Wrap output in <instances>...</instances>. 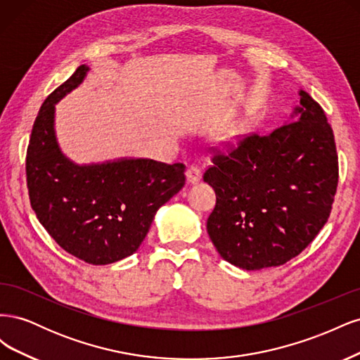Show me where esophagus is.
<instances>
[{
	"instance_id": "esophagus-1",
	"label": "esophagus",
	"mask_w": 360,
	"mask_h": 360,
	"mask_svg": "<svg viewBox=\"0 0 360 360\" xmlns=\"http://www.w3.org/2000/svg\"><path fill=\"white\" fill-rule=\"evenodd\" d=\"M201 180V169L197 167H189L186 171V181L189 184H195Z\"/></svg>"
}]
</instances>
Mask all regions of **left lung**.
Returning a JSON list of instances; mask_svg holds the SVG:
<instances>
[{
  "instance_id": "obj_1",
  "label": "left lung",
  "mask_w": 360,
  "mask_h": 360,
  "mask_svg": "<svg viewBox=\"0 0 360 360\" xmlns=\"http://www.w3.org/2000/svg\"><path fill=\"white\" fill-rule=\"evenodd\" d=\"M284 126L248 136L216 156L204 181L216 193L207 233L219 255L245 270L285 264L320 233L338 186L332 127L303 90Z\"/></svg>"
}]
</instances>
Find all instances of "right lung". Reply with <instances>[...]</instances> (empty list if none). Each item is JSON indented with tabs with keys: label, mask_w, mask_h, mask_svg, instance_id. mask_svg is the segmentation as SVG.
<instances>
[{
	"label": "right lung",
	"mask_w": 360,
	"mask_h": 360,
	"mask_svg": "<svg viewBox=\"0 0 360 360\" xmlns=\"http://www.w3.org/2000/svg\"><path fill=\"white\" fill-rule=\"evenodd\" d=\"M82 64L43 102L27 151V184L39 222L66 252L94 266L135 254L156 212L184 186L183 163L118 158L76 163L63 153L56 105L78 89Z\"/></svg>",
	"instance_id": "1"
}]
</instances>
